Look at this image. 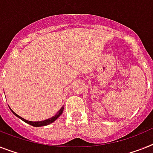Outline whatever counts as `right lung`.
<instances>
[{"instance_id": "1", "label": "right lung", "mask_w": 153, "mask_h": 153, "mask_svg": "<svg viewBox=\"0 0 153 153\" xmlns=\"http://www.w3.org/2000/svg\"><path fill=\"white\" fill-rule=\"evenodd\" d=\"M64 107H65V106H63L61 108V110H59L58 112L55 114L53 117H51V118H49V119H47V120H42V121H30V120H25V119H24V118L21 117L20 116H19L17 114H15V113L14 112L13 110H11V112L13 113L15 116L18 117L19 118H20V119H21V120H22L24 122L30 124V125H32V126H33V127H41V126H46V125H48V124H51V123L53 122L54 120H57V118L61 116V114H62L63 111H64Z\"/></svg>"}]
</instances>
